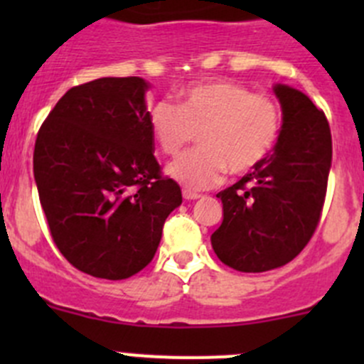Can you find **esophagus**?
Instances as JSON below:
<instances>
[{"mask_svg":"<svg viewBox=\"0 0 364 364\" xmlns=\"http://www.w3.org/2000/svg\"><path fill=\"white\" fill-rule=\"evenodd\" d=\"M183 197H185L186 200H197V199H200V193L190 192V190H183Z\"/></svg>","mask_w":364,"mask_h":364,"instance_id":"obj_1","label":"esophagus"}]
</instances>
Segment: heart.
<instances>
[{
    "label": "heart",
    "instance_id": "obj_1",
    "mask_svg": "<svg viewBox=\"0 0 364 364\" xmlns=\"http://www.w3.org/2000/svg\"><path fill=\"white\" fill-rule=\"evenodd\" d=\"M179 105L156 102L148 123L165 155H178L199 132L200 148L171 161L167 174L188 190H205L230 174H247L277 144L282 112L277 102L229 80H203L179 93Z\"/></svg>",
    "mask_w": 364,
    "mask_h": 364
}]
</instances>
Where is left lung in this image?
<instances>
[{
    "label": "left lung",
    "mask_w": 364,
    "mask_h": 364,
    "mask_svg": "<svg viewBox=\"0 0 364 364\" xmlns=\"http://www.w3.org/2000/svg\"><path fill=\"white\" fill-rule=\"evenodd\" d=\"M282 128L273 151L236 185L216 193L223 222L211 234L216 257L243 273L291 262L317 229L331 168L324 112L299 90L274 84Z\"/></svg>",
    "instance_id": "1"
}]
</instances>
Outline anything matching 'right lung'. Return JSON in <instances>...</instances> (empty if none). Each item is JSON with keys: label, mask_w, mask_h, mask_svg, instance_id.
<instances>
[{"label": "right lung", "mask_w": 364, "mask_h": 364, "mask_svg": "<svg viewBox=\"0 0 364 364\" xmlns=\"http://www.w3.org/2000/svg\"><path fill=\"white\" fill-rule=\"evenodd\" d=\"M141 77L68 90L40 127L33 172L50 236L82 273L123 280L155 257L181 188L153 155Z\"/></svg>", "instance_id": "obj_1"}]
</instances>
